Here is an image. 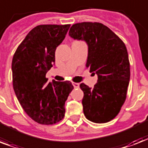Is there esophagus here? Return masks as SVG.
I'll list each match as a JSON object with an SVG mask.
<instances>
[{
    "instance_id": "1",
    "label": "esophagus",
    "mask_w": 148,
    "mask_h": 148,
    "mask_svg": "<svg viewBox=\"0 0 148 148\" xmlns=\"http://www.w3.org/2000/svg\"><path fill=\"white\" fill-rule=\"evenodd\" d=\"M72 84H73V86H74V88H78L79 86H80V84H79L78 83H74V82H73Z\"/></svg>"
}]
</instances>
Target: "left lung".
Listing matches in <instances>:
<instances>
[{
  "label": "left lung",
  "instance_id": "obj_1",
  "mask_svg": "<svg viewBox=\"0 0 148 148\" xmlns=\"http://www.w3.org/2000/svg\"><path fill=\"white\" fill-rule=\"evenodd\" d=\"M69 36L88 45L86 66L98 75L94 88L82 83L83 111L87 119L96 123L116 116L127 98L130 71L127 47L111 29L99 22L73 25Z\"/></svg>",
  "mask_w": 148,
  "mask_h": 148
}]
</instances>
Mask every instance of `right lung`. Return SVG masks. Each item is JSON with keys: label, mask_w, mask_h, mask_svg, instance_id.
<instances>
[{"label": "right lung", "mask_w": 148, "mask_h": 148, "mask_svg": "<svg viewBox=\"0 0 148 148\" xmlns=\"http://www.w3.org/2000/svg\"><path fill=\"white\" fill-rule=\"evenodd\" d=\"M71 25H41L29 32L14 53L11 70L14 93L30 118L49 125L65 114V101L74 89L71 82H47L46 74L55 63V51Z\"/></svg>", "instance_id": "1"}]
</instances>
